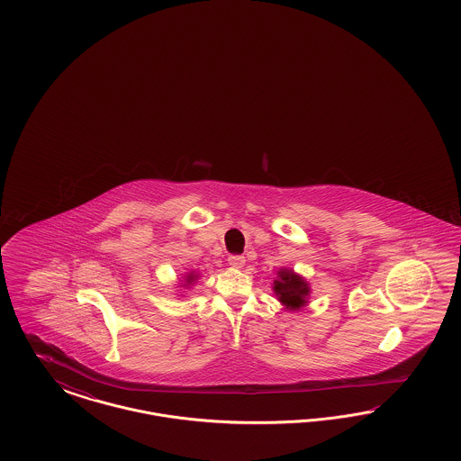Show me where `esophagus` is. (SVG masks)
<instances>
[{
	"label": "esophagus",
	"mask_w": 461,
	"mask_h": 461,
	"mask_svg": "<svg viewBox=\"0 0 461 461\" xmlns=\"http://www.w3.org/2000/svg\"><path fill=\"white\" fill-rule=\"evenodd\" d=\"M228 264H230L231 267H243L245 258H243V256H230V258H228Z\"/></svg>",
	"instance_id": "esophagus-1"
}]
</instances>
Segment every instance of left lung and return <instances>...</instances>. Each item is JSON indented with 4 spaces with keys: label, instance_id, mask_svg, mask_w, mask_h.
Listing matches in <instances>:
<instances>
[{
    "label": "left lung",
    "instance_id": "obj_1",
    "mask_svg": "<svg viewBox=\"0 0 461 461\" xmlns=\"http://www.w3.org/2000/svg\"><path fill=\"white\" fill-rule=\"evenodd\" d=\"M276 280L273 282V290L278 297V301L292 311H297L301 307L307 304V297H309V284L303 276L295 275L292 269H280L276 273Z\"/></svg>",
    "mask_w": 461,
    "mask_h": 461
}]
</instances>
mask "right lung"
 Listing matches in <instances>:
<instances>
[{
	"mask_svg": "<svg viewBox=\"0 0 461 461\" xmlns=\"http://www.w3.org/2000/svg\"><path fill=\"white\" fill-rule=\"evenodd\" d=\"M198 275H195L194 271L192 273H188L186 276H185V285H194L195 282H197Z\"/></svg>",
	"mask_w": 461,
	"mask_h": 461,
	"instance_id": "right-lung-1",
	"label": "right lung"
}]
</instances>
